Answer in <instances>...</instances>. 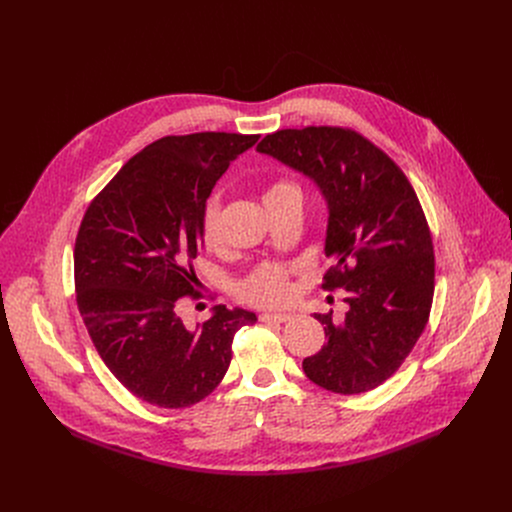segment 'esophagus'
<instances>
[{
    "label": "esophagus",
    "mask_w": 512,
    "mask_h": 512,
    "mask_svg": "<svg viewBox=\"0 0 512 512\" xmlns=\"http://www.w3.org/2000/svg\"><path fill=\"white\" fill-rule=\"evenodd\" d=\"M259 318H261V322H279V324H283V322H289L294 316L281 314V312H263Z\"/></svg>",
    "instance_id": "obj_1"
}]
</instances>
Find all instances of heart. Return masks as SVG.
Wrapping results in <instances>:
<instances>
[{"mask_svg":"<svg viewBox=\"0 0 512 512\" xmlns=\"http://www.w3.org/2000/svg\"><path fill=\"white\" fill-rule=\"evenodd\" d=\"M283 190H296L287 182L273 184L265 196L283 192ZM202 241L208 249H216L221 245V210L216 202H210L202 214ZM289 283L287 271L279 265H263L253 271L239 287L241 300L257 306H273L287 298Z\"/></svg>","mask_w":512,"mask_h":512,"instance_id":"obj_1","label":"heart"}]
</instances>
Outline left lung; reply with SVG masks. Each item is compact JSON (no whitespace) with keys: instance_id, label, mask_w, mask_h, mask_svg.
Instances as JSON below:
<instances>
[{"instance_id":"left-lung-1","label":"left lung","mask_w":512,"mask_h":512,"mask_svg":"<svg viewBox=\"0 0 512 512\" xmlns=\"http://www.w3.org/2000/svg\"><path fill=\"white\" fill-rule=\"evenodd\" d=\"M312 180L326 204L324 287H344V320L314 314L326 342L302 367L332 393L387 381L421 336L433 300V247L419 200L397 164L350 129H281L257 145Z\"/></svg>"}]
</instances>
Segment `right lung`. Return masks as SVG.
<instances>
[{"label": "right lung", "mask_w": 512, "mask_h": 512, "mask_svg": "<svg viewBox=\"0 0 512 512\" xmlns=\"http://www.w3.org/2000/svg\"><path fill=\"white\" fill-rule=\"evenodd\" d=\"M259 135L162 137L133 156L91 202L75 245L77 304L107 369L135 397L166 409L208 397L231 364L233 334L255 312L214 306L186 328L192 261L204 247L212 186Z\"/></svg>", "instance_id": "obj_1"}]
</instances>
